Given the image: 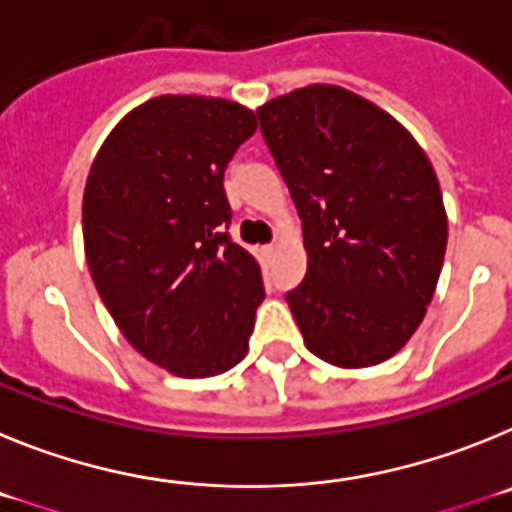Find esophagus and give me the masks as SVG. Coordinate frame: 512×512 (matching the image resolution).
Returning <instances> with one entry per match:
<instances>
[{"label": "esophagus", "mask_w": 512, "mask_h": 512, "mask_svg": "<svg viewBox=\"0 0 512 512\" xmlns=\"http://www.w3.org/2000/svg\"><path fill=\"white\" fill-rule=\"evenodd\" d=\"M274 251H277V246H261V256H264V259H269Z\"/></svg>", "instance_id": "34e87169"}]
</instances>
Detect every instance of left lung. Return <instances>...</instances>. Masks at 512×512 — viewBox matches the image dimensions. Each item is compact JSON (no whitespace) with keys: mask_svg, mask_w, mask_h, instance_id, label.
<instances>
[{"mask_svg":"<svg viewBox=\"0 0 512 512\" xmlns=\"http://www.w3.org/2000/svg\"><path fill=\"white\" fill-rule=\"evenodd\" d=\"M302 220L307 274L287 292L305 346L341 369L410 341L433 300L449 220L418 140L369 99L310 84L256 110Z\"/></svg>","mask_w":512,"mask_h":512,"instance_id":"8db88e82","label":"left lung"}]
</instances>
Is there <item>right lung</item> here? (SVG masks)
<instances>
[{
	"mask_svg": "<svg viewBox=\"0 0 512 512\" xmlns=\"http://www.w3.org/2000/svg\"><path fill=\"white\" fill-rule=\"evenodd\" d=\"M256 125L230 99L164 94L122 117L89 169L94 287L130 346L176 377H215L248 354L264 279L223 233V174Z\"/></svg>",
	"mask_w": 512,
	"mask_h": 512,
	"instance_id": "obj_1",
	"label": "right lung"
}]
</instances>
